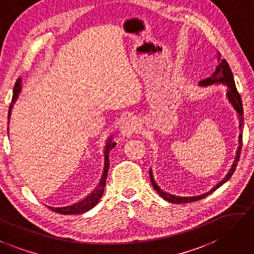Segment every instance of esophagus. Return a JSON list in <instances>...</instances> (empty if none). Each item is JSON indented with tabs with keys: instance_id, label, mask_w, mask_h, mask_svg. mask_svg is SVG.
Here are the masks:
<instances>
[{
	"instance_id": "esophagus-1",
	"label": "esophagus",
	"mask_w": 254,
	"mask_h": 254,
	"mask_svg": "<svg viewBox=\"0 0 254 254\" xmlns=\"http://www.w3.org/2000/svg\"><path fill=\"white\" fill-rule=\"evenodd\" d=\"M139 127V122L134 117H128L123 120L121 124V133L124 136H131Z\"/></svg>"
}]
</instances>
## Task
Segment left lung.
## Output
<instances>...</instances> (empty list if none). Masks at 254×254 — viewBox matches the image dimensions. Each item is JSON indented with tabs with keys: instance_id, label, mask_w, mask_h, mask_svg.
<instances>
[{
	"instance_id": "obj_1",
	"label": "left lung",
	"mask_w": 254,
	"mask_h": 254,
	"mask_svg": "<svg viewBox=\"0 0 254 254\" xmlns=\"http://www.w3.org/2000/svg\"><path fill=\"white\" fill-rule=\"evenodd\" d=\"M220 55V54H219ZM222 84L225 86V92H227V99L229 101V103L232 105L234 108V110L238 112V119H239V127H240V134H239V146L236 152V156H234V161L230 168L229 172L227 173V175L221 180V181L215 184V186L211 189L210 191H207L205 193H202V194L199 195H192V196H181V195H175V194H171V193L165 192L164 190H162L159 186L158 183L155 182L154 177H153V172H152V169H150L149 174H150V179H151V184L152 187L154 188V190L159 193V194L163 197L164 200H167L171 203H189V202H193V201H197L203 199V197L207 196L213 191H215L216 189H219L221 186L230 180V178L232 177L233 172L236 171L237 164L239 162L240 159V154H241V149H242V126H243V107H242V101H241V96L238 93L237 87H236V83H234V79H233V74L231 68H230L228 62L225 61L224 59L221 60L220 58H218V65H216V68L213 74H212L210 77H206V79L202 80L199 82V86L201 87H206V86H211V85H219Z\"/></svg>"
}]
</instances>
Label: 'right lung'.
Listing matches in <instances>:
<instances>
[{"mask_svg": "<svg viewBox=\"0 0 254 254\" xmlns=\"http://www.w3.org/2000/svg\"><path fill=\"white\" fill-rule=\"evenodd\" d=\"M21 91H22V79L21 77H18L16 83H15V85H14V89H13L12 103L10 105V110H8L7 126L10 124L12 108H13V105H14V103L16 102V100L18 99V95H20ZM7 131H8V127H7ZM115 145H117V142L113 141V134L110 135L108 137L107 142H105L104 152H103L104 168H103L102 177H101L98 186H96L93 190L89 193V194L83 197V199H81L80 201L75 202V203H72V204L66 205V206H49L50 209L54 212H58V213H61V214H81V213H84V212H86V211L91 210L92 207H94L96 204H98V202L100 201V199L103 195L104 187H105V183H107V177H108V171H109V167H110L109 153Z\"/></svg>", "mask_w": 254, "mask_h": 254, "instance_id": "right-lung-1", "label": "right lung"}]
</instances>
